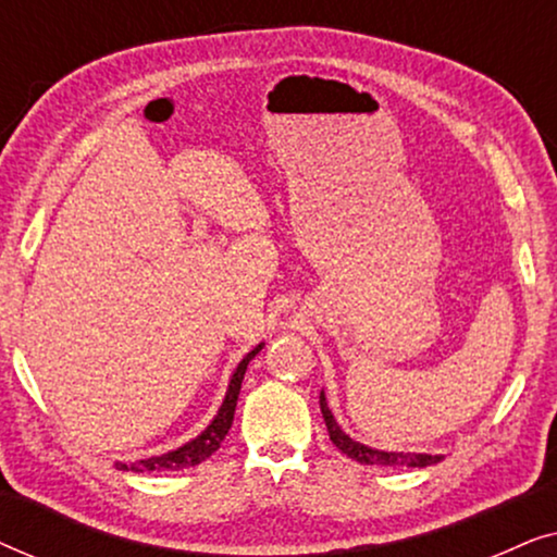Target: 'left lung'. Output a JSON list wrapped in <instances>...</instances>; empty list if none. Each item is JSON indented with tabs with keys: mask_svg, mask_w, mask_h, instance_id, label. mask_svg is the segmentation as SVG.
Masks as SVG:
<instances>
[{
	"mask_svg": "<svg viewBox=\"0 0 557 557\" xmlns=\"http://www.w3.org/2000/svg\"><path fill=\"white\" fill-rule=\"evenodd\" d=\"M319 408H322L326 431H330L332 444L339 448L342 454L355 459L357 463H368V467H431L438 463L444 456L441 454H406V451H380V448H370L360 444V441L349 438L342 425L334 421L330 406H326L324 393H319Z\"/></svg>",
	"mask_w": 557,
	"mask_h": 557,
	"instance_id": "1",
	"label": "left lung"
}]
</instances>
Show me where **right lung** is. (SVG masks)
Segmentation results:
<instances>
[{
	"mask_svg": "<svg viewBox=\"0 0 557 557\" xmlns=\"http://www.w3.org/2000/svg\"><path fill=\"white\" fill-rule=\"evenodd\" d=\"M263 345H258L250 349V352L243 357L238 368H235L233 377H231V385H227V393H225V400L223 406H220L218 416L212 418L208 429H205L200 436L187 441L185 446L174 448V451H166L162 456H151V459H141V461H116V469L121 471H180V469H187V467H195V463H202L208 456H212L223 444V438L227 436V431H231L233 425V416H235V406H238V395H240V383H243V375H246L248 370V362L253 360V357L261 352Z\"/></svg>",
	"mask_w": 557,
	"mask_h": 557,
	"instance_id": "obj_1",
	"label": "right lung"
}]
</instances>
